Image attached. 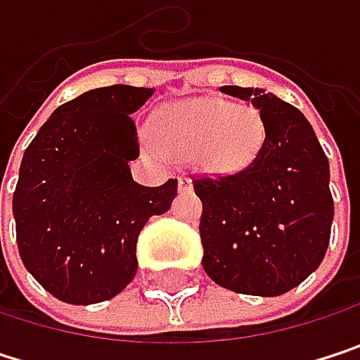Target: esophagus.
<instances>
[{
    "mask_svg": "<svg viewBox=\"0 0 360 360\" xmlns=\"http://www.w3.org/2000/svg\"><path fill=\"white\" fill-rule=\"evenodd\" d=\"M179 189H181V191H187V189H191V179H189V177H185V175H181V177H179Z\"/></svg>",
    "mask_w": 360,
    "mask_h": 360,
    "instance_id": "obj_1",
    "label": "esophagus"
}]
</instances>
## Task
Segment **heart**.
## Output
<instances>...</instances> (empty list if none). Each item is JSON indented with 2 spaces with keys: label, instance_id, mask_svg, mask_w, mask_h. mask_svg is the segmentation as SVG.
Here are the masks:
<instances>
[{
  "label": "heart",
  "instance_id": "heart-1",
  "mask_svg": "<svg viewBox=\"0 0 360 360\" xmlns=\"http://www.w3.org/2000/svg\"><path fill=\"white\" fill-rule=\"evenodd\" d=\"M152 148L171 160L193 158L210 173H233L248 167L264 141L256 110L219 98H195L160 110L150 127Z\"/></svg>",
  "mask_w": 360,
  "mask_h": 360
}]
</instances>
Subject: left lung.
I'll use <instances>...</instances> for the list:
<instances>
[{
    "instance_id": "8db88e82",
    "label": "left lung",
    "mask_w": 360,
    "mask_h": 360,
    "mask_svg": "<svg viewBox=\"0 0 360 360\" xmlns=\"http://www.w3.org/2000/svg\"><path fill=\"white\" fill-rule=\"evenodd\" d=\"M221 91L260 112L264 141L244 171L193 179L202 200V266L231 292L281 296L327 252L329 162L311 122L292 104L258 87L225 85Z\"/></svg>"
}]
</instances>
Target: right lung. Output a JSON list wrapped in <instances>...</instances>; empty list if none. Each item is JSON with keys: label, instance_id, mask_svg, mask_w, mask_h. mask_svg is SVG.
<instances>
[{"label": "right lung", "instance_id": "1", "mask_svg": "<svg viewBox=\"0 0 360 360\" xmlns=\"http://www.w3.org/2000/svg\"><path fill=\"white\" fill-rule=\"evenodd\" d=\"M154 89L110 85L62 104L29 143L12 212L27 271L58 300L96 304L120 294L137 273V238L177 195V179L139 185L131 118ZM1 185V183H0Z\"/></svg>", "mask_w": 360, "mask_h": 360}]
</instances>
